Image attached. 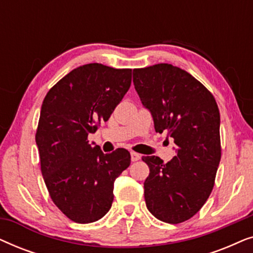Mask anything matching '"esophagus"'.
<instances>
[{
    "label": "esophagus",
    "mask_w": 253,
    "mask_h": 253,
    "mask_svg": "<svg viewBox=\"0 0 253 253\" xmlns=\"http://www.w3.org/2000/svg\"><path fill=\"white\" fill-rule=\"evenodd\" d=\"M140 158H141L140 154L136 153V152H131V160H132V161L140 160Z\"/></svg>",
    "instance_id": "esophagus-1"
}]
</instances>
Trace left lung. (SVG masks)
<instances>
[{
	"label": "left lung",
	"instance_id": "left-lung-1",
	"mask_svg": "<svg viewBox=\"0 0 253 253\" xmlns=\"http://www.w3.org/2000/svg\"><path fill=\"white\" fill-rule=\"evenodd\" d=\"M133 85L155 131L174 138L176 152L167 164L155 155L141 158L150 168L144 183L146 206L164 222H184L206 203L220 164L215 99L189 72L168 63L133 69Z\"/></svg>",
	"mask_w": 253,
	"mask_h": 253
}]
</instances>
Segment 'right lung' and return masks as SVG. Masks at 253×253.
Here are the masks:
<instances>
[{
    "label": "right lung",
    "instance_id": "add662e5",
    "mask_svg": "<svg viewBox=\"0 0 253 253\" xmlns=\"http://www.w3.org/2000/svg\"><path fill=\"white\" fill-rule=\"evenodd\" d=\"M131 69L89 63L74 69L44 96L36 134L50 198L77 223L105 216L114 182L130 166L126 148L105 154L87 136L107 122L131 85Z\"/></svg>",
    "mask_w": 253,
    "mask_h": 253
}]
</instances>
